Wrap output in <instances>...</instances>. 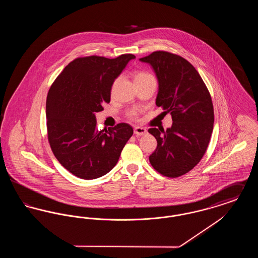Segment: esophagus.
I'll list each match as a JSON object with an SVG mask.
<instances>
[{"instance_id":"esophagus-1","label":"esophagus","mask_w":258,"mask_h":258,"mask_svg":"<svg viewBox=\"0 0 258 258\" xmlns=\"http://www.w3.org/2000/svg\"><path fill=\"white\" fill-rule=\"evenodd\" d=\"M147 134V130L145 127H141V126H136L135 127V135L141 136V135H146Z\"/></svg>"}]
</instances>
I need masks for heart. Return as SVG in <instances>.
Returning a JSON list of instances; mask_svg holds the SVG:
<instances>
[{"label": "heart", "mask_w": 258, "mask_h": 258, "mask_svg": "<svg viewBox=\"0 0 258 258\" xmlns=\"http://www.w3.org/2000/svg\"><path fill=\"white\" fill-rule=\"evenodd\" d=\"M153 77L152 74H148L146 72H143V71H137L135 72V82H139V81H142V80H145L148 78H151ZM117 83V80H115L114 84H113V88L115 86V84ZM126 116L127 118L132 119V120H137L138 118V111L136 109H132V110L127 111L126 112Z\"/></svg>", "instance_id": "obj_1"}]
</instances>
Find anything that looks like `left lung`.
<instances>
[{"instance_id": "8db88e82", "label": "left lung", "mask_w": 258, "mask_h": 258, "mask_svg": "<svg viewBox=\"0 0 258 258\" xmlns=\"http://www.w3.org/2000/svg\"><path fill=\"white\" fill-rule=\"evenodd\" d=\"M148 62L159 81L157 106L171 114V127H152L158 146L149 157L163 176L176 178L190 171L203 158L214 127V107L208 89L196 68L183 57L156 51L139 59Z\"/></svg>"}]
</instances>
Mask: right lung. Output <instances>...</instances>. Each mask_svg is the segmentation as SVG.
Here are the masks:
<instances>
[{"instance_id": "add662e5", "label": "right lung", "mask_w": 258, "mask_h": 258, "mask_svg": "<svg viewBox=\"0 0 258 258\" xmlns=\"http://www.w3.org/2000/svg\"><path fill=\"white\" fill-rule=\"evenodd\" d=\"M133 54L115 59L100 56L76 58L51 85L46 98L50 147L61 165L84 179H97L118 162L134 134L128 123L98 131L96 113L110 102L111 88Z\"/></svg>"}]
</instances>
